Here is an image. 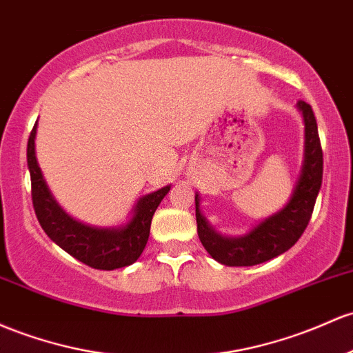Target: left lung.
<instances>
[{
	"instance_id": "8db88e82",
	"label": "left lung",
	"mask_w": 353,
	"mask_h": 353,
	"mask_svg": "<svg viewBox=\"0 0 353 353\" xmlns=\"http://www.w3.org/2000/svg\"><path fill=\"white\" fill-rule=\"evenodd\" d=\"M298 108L305 122L303 165L293 194L286 206L254 226L250 233L239 238H226L216 233L201 214L199 194H196L197 236L216 261L226 266H253L280 256L288 251L307 230L315 208L316 196L323 177V152L319 137V127L312 107L298 100Z\"/></svg>"
}]
</instances>
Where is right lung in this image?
Returning a JSON list of instances; mask_svg holds the SVG:
<instances>
[{"label": "right lung", "instance_id": "add662e5", "mask_svg": "<svg viewBox=\"0 0 353 353\" xmlns=\"http://www.w3.org/2000/svg\"><path fill=\"white\" fill-rule=\"evenodd\" d=\"M37 125L38 122L30 134L26 159L32 177L34 214L45 233L61 250L95 270L110 271L132 265L144 251L150 233V221L161 201L170 191V185L142 196L134 206V216L125 226L92 228L79 223L58 206L45 183L34 152Z\"/></svg>", "mask_w": 353, "mask_h": 353}]
</instances>
